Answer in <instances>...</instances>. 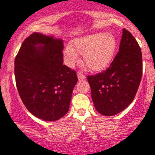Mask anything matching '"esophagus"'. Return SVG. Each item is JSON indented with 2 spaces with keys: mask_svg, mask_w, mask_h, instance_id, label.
Returning a JSON list of instances; mask_svg holds the SVG:
<instances>
[{
  "mask_svg": "<svg viewBox=\"0 0 155 155\" xmlns=\"http://www.w3.org/2000/svg\"><path fill=\"white\" fill-rule=\"evenodd\" d=\"M77 76H78V79H79V80H83V79H85V76H84L82 73H79V72L77 73Z\"/></svg>",
  "mask_w": 155,
  "mask_h": 155,
  "instance_id": "1",
  "label": "esophagus"
}]
</instances>
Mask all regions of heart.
<instances>
[{
	"label": "heart",
	"mask_w": 155,
	"mask_h": 155,
	"mask_svg": "<svg viewBox=\"0 0 155 155\" xmlns=\"http://www.w3.org/2000/svg\"><path fill=\"white\" fill-rule=\"evenodd\" d=\"M117 48V40L110 33L91 34L72 42L65 48L64 55L72 64L77 60V53L84 54V61L92 71H101L112 62Z\"/></svg>",
	"instance_id": "obj_1"
}]
</instances>
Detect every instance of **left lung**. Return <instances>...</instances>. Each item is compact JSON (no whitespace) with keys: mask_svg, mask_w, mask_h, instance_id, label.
<instances>
[{"mask_svg":"<svg viewBox=\"0 0 155 155\" xmlns=\"http://www.w3.org/2000/svg\"><path fill=\"white\" fill-rule=\"evenodd\" d=\"M143 74L142 52L134 36L123 29L119 51L102 73L87 76L95 109L106 116L125 109L134 101Z\"/></svg>","mask_w":155,"mask_h":155,"instance_id":"left-lung-1","label":"left lung"}]
</instances>
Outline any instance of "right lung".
Returning a JSON list of instances; mask_svg holds the SVG:
<instances>
[{
  "label": "right lung",
  "instance_id": "1",
  "mask_svg": "<svg viewBox=\"0 0 155 155\" xmlns=\"http://www.w3.org/2000/svg\"><path fill=\"white\" fill-rule=\"evenodd\" d=\"M63 40L34 33L15 59L16 87L23 104L37 118L55 121L68 113L77 83L76 71L63 64Z\"/></svg>",
  "mask_w": 155,
  "mask_h": 155
}]
</instances>
